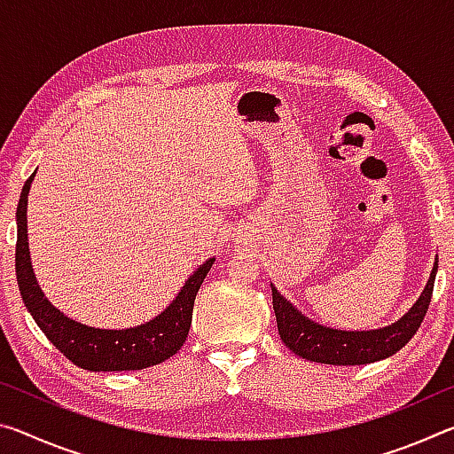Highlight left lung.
<instances>
[{"label": "left lung", "mask_w": 454, "mask_h": 454, "mask_svg": "<svg viewBox=\"0 0 454 454\" xmlns=\"http://www.w3.org/2000/svg\"><path fill=\"white\" fill-rule=\"evenodd\" d=\"M436 270H439V258L434 260L427 286L420 292L419 301L412 304V309L393 325L376 330H340L314 322L286 301L270 282L278 334L294 355L312 360V363L355 366L393 356L417 334L428 310L430 296H433Z\"/></svg>", "instance_id": "obj_1"}]
</instances>
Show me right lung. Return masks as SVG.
Returning <instances> with one entry per match:
<instances>
[{
    "label": "right lung",
    "mask_w": 454,
    "mask_h": 454,
    "mask_svg": "<svg viewBox=\"0 0 454 454\" xmlns=\"http://www.w3.org/2000/svg\"><path fill=\"white\" fill-rule=\"evenodd\" d=\"M35 172L29 176L21 188L18 212V244H15V276H18L20 294L24 298L26 309L32 314L35 325L48 336V340L61 355L70 358L74 364L94 372L116 371H142L160 364L174 356L186 342L192 325V310L200 286L210 272L216 258H208L200 264L194 274L184 282L174 301L144 325L132 328L110 330L82 325V322L66 317L56 309L35 280L32 258H29L27 242V194L32 188Z\"/></svg>",
    "instance_id": "1"
}]
</instances>
